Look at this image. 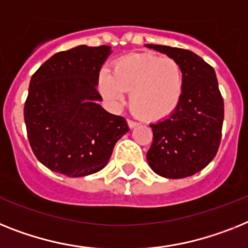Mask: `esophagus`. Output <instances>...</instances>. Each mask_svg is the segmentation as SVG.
<instances>
[{
  "label": "esophagus",
  "mask_w": 248,
  "mask_h": 248,
  "mask_svg": "<svg viewBox=\"0 0 248 248\" xmlns=\"http://www.w3.org/2000/svg\"><path fill=\"white\" fill-rule=\"evenodd\" d=\"M128 125H129V128H134V126L138 125V122H136V120H132V119H128Z\"/></svg>",
  "instance_id": "obj_1"
}]
</instances>
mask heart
Instances as JSON below:
<instances>
[{
	"label": "heart",
	"instance_id": "heart-1",
	"mask_svg": "<svg viewBox=\"0 0 248 248\" xmlns=\"http://www.w3.org/2000/svg\"><path fill=\"white\" fill-rule=\"evenodd\" d=\"M99 87L110 102L120 105L130 91L129 105L144 119L159 120L179 105L184 89L181 67L175 59L132 54L116 61L112 75L102 69Z\"/></svg>",
	"mask_w": 248,
	"mask_h": 248
}]
</instances>
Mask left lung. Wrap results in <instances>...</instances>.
<instances>
[{
	"label": "left lung",
	"mask_w": 248,
	"mask_h": 248,
	"mask_svg": "<svg viewBox=\"0 0 248 248\" xmlns=\"http://www.w3.org/2000/svg\"><path fill=\"white\" fill-rule=\"evenodd\" d=\"M175 59L183 71L179 105L166 119L151 124L153 142L147 152L151 169L167 179L202 171L216 157L222 139L224 102L216 72L191 50L146 44Z\"/></svg>",
	"instance_id": "8db88e82"
}]
</instances>
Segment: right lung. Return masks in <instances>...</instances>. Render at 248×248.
<instances>
[{
  "label": "right lung",
  "instance_id": "right-lung-1",
  "mask_svg": "<svg viewBox=\"0 0 248 248\" xmlns=\"http://www.w3.org/2000/svg\"><path fill=\"white\" fill-rule=\"evenodd\" d=\"M110 46H78L43 63L24 106L29 143L54 172L81 177L102 170L115 143L129 130L123 116L97 104L99 72Z\"/></svg>",
  "mask_w": 248,
  "mask_h": 248
}]
</instances>
